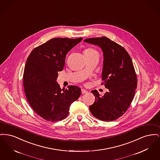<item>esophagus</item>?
Instances as JSON below:
<instances>
[{"mask_svg": "<svg viewBox=\"0 0 160 160\" xmlns=\"http://www.w3.org/2000/svg\"><path fill=\"white\" fill-rule=\"evenodd\" d=\"M82 93L84 94V93H88V91H86V90H85V89H82Z\"/></svg>", "mask_w": 160, "mask_h": 160, "instance_id": "obj_1", "label": "esophagus"}]
</instances>
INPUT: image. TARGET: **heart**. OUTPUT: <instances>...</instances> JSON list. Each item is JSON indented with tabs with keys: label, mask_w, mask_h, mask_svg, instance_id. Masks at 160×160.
<instances>
[{
	"label": "heart",
	"mask_w": 160,
	"mask_h": 160,
	"mask_svg": "<svg viewBox=\"0 0 160 160\" xmlns=\"http://www.w3.org/2000/svg\"><path fill=\"white\" fill-rule=\"evenodd\" d=\"M95 52H97L93 48H87L84 51V53H92Z\"/></svg>",
	"instance_id": "b5f03b06"
}]
</instances>
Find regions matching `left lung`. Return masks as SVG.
<instances>
[{
	"mask_svg": "<svg viewBox=\"0 0 160 160\" xmlns=\"http://www.w3.org/2000/svg\"><path fill=\"white\" fill-rule=\"evenodd\" d=\"M84 41L102 49V84L108 89L102 97L97 90L92 91L95 101L89 110L101 121H113L126 112L134 97L137 79L132 62L123 47L106 37L88 38Z\"/></svg>",
	"mask_w": 160,
	"mask_h": 160,
	"instance_id": "obj_1",
	"label": "left lung"
}]
</instances>
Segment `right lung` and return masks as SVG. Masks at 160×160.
<instances>
[{
  "label": "right lung",
  "instance_id": "1",
  "mask_svg": "<svg viewBox=\"0 0 160 160\" xmlns=\"http://www.w3.org/2000/svg\"><path fill=\"white\" fill-rule=\"evenodd\" d=\"M82 39L53 38L35 48L27 59L23 74L25 95L35 112L46 121L65 119L71 104L81 95V89L76 86L61 89L56 80L67 54Z\"/></svg>",
  "mask_w": 160,
  "mask_h": 160
}]
</instances>
